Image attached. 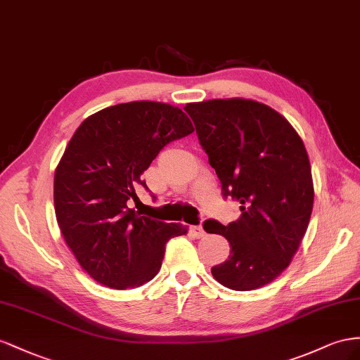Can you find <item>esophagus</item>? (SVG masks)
<instances>
[{"label": "esophagus", "mask_w": 360, "mask_h": 360, "mask_svg": "<svg viewBox=\"0 0 360 360\" xmlns=\"http://www.w3.org/2000/svg\"><path fill=\"white\" fill-rule=\"evenodd\" d=\"M190 233L193 235L194 238L205 237V231H203L202 226H190Z\"/></svg>", "instance_id": "esophagus-1"}]
</instances>
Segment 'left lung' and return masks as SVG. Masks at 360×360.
Returning a JSON list of instances; mask_svg holds the SVG:
<instances>
[{
    "instance_id": "8db88e82",
    "label": "left lung",
    "mask_w": 360,
    "mask_h": 360,
    "mask_svg": "<svg viewBox=\"0 0 360 360\" xmlns=\"http://www.w3.org/2000/svg\"><path fill=\"white\" fill-rule=\"evenodd\" d=\"M184 110L223 196L241 203L237 221L203 223L231 244L228 261L211 273L233 291L261 288L290 265L309 224L314 182L303 140L282 115L252 99L193 102Z\"/></svg>"
}]
</instances>
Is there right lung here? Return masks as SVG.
Instances as JSON below:
<instances>
[{
    "instance_id": "right-lung-1",
    "label": "right lung",
    "mask_w": 360,
    "mask_h": 360,
    "mask_svg": "<svg viewBox=\"0 0 360 360\" xmlns=\"http://www.w3.org/2000/svg\"><path fill=\"white\" fill-rule=\"evenodd\" d=\"M194 131L181 108L153 101L112 105L72 136L54 174L56 217L68 248L90 277L112 290L136 288L161 269L166 243L187 226L128 207L141 174L170 141Z\"/></svg>"
}]
</instances>
